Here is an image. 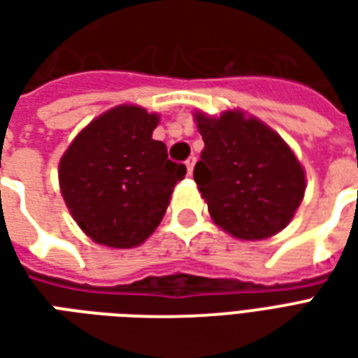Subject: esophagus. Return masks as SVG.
Instances as JSON below:
<instances>
[{"instance_id":"esophagus-1","label":"esophagus","mask_w":358,"mask_h":358,"mask_svg":"<svg viewBox=\"0 0 358 358\" xmlns=\"http://www.w3.org/2000/svg\"><path fill=\"white\" fill-rule=\"evenodd\" d=\"M194 166H195V157H189V159L186 161V169L189 176H192V172H194Z\"/></svg>"}]
</instances>
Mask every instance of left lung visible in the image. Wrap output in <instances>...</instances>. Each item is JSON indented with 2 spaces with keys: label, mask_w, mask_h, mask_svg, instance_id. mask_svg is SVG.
Wrapping results in <instances>:
<instances>
[{
  "label": "left lung",
  "mask_w": 358,
  "mask_h": 358,
  "mask_svg": "<svg viewBox=\"0 0 358 358\" xmlns=\"http://www.w3.org/2000/svg\"><path fill=\"white\" fill-rule=\"evenodd\" d=\"M205 149L194 180L213 222L236 240L259 241L282 232L307 189L305 169L284 138L241 109L218 117L195 110Z\"/></svg>",
  "instance_id": "left-lung-1"
}]
</instances>
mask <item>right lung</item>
I'll list each match as a JSON object with an SVG mask.
<instances>
[{
    "instance_id": "right-lung-1",
    "label": "right lung",
    "mask_w": 358,
    "mask_h": 358,
    "mask_svg": "<svg viewBox=\"0 0 358 358\" xmlns=\"http://www.w3.org/2000/svg\"><path fill=\"white\" fill-rule=\"evenodd\" d=\"M159 113L122 103L84 126L59 161V187L74 222L113 249L141 245L161 224L186 166L153 140Z\"/></svg>"
}]
</instances>
